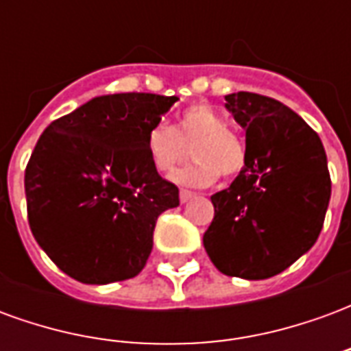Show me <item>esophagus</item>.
Here are the masks:
<instances>
[{
  "label": "esophagus",
  "mask_w": 351,
  "mask_h": 351,
  "mask_svg": "<svg viewBox=\"0 0 351 351\" xmlns=\"http://www.w3.org/2000/svg\"><path fill=\"white\" fill-rule=\"evenodd\" d=\"M191 199H195V193L188 190H180V203H188Z\"/></svg>",
  "instance_id": "esophagus-1"
}]
</instances>
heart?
Masks as SVG:
<instances>
[{
  "instance_id": "obj_1",
  "label": "heart",
  "mask_w": 351,
  "mask_h": 351,
  "mask_svg": "<svg viewBox=\"0 0 351 351\" xmlns=\"http://www.w3.org/2000/svg\"><path fill=\"white\" fill-rule=\"evenodd\" d=\"M191 158L197 161L171 175V180L188 188H206L218 180V175L233 178L244 169L246 148L237 133L228 128L226 118L205 103L191 105L178 114L176 128L156 123L146 137V152L158 173H171L186 156V146Z\"/></svg>"
}]
</instances>
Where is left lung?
<instances>
[{"instance_id": "left-lung-1", "label": "left lung", "mask_w": 351, "mask_h": 351, "mask_svg": "<svg viewBox=\"0 0 351 351\" xmlns=\"http://www.w3.org/2000/svg\"><path fill=\"white\" fill-rule=\"evenodd\" d=\"M246 130V163L214 193L203 244L228 276L271 278L314 246L331 199L327 156L317 133L284 103L259 93L226 95Z\"/></svg>"}]
</instances>
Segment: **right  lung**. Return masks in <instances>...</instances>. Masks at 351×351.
I'll return each instance as SVG.
<instances>
[{
	"mask_svg": "<svg viewBox=\"0 0 351 351\" xmlns=\"http://www.w3.org/2000/svg\"><path fill=\"white\" fill-rule=\"evenodd\" d=\"M176 95L108 93L50 123L27 161V220L54 263L82 284L137 276L156 220L178 206L146 152L152 125Z\"/></svg>",
	"mask_w": 351,
	"mask_h": 351,
	"instance_id": "add662e5",
	"label": "right lung"
}]
</instances>
